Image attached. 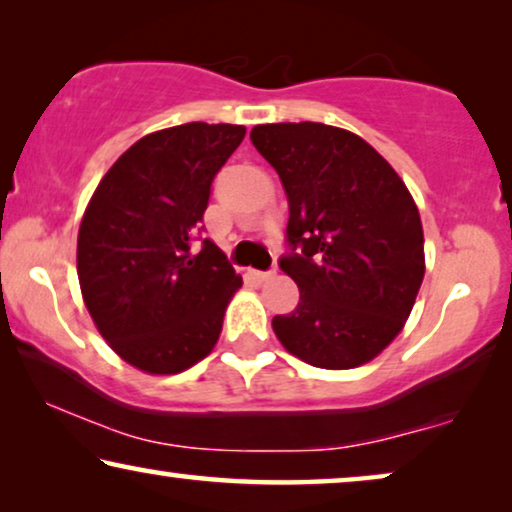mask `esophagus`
<instances>
[{"label":"esophagus","instance_id":"obj_1","mask_svg":"<svg viewBox=\"0 0 512 512\" xmlns=\"http://www.w3.org/2000/svg\"><path fill=\"white\" fill-rule=\"evenodd\" d=\"M255 276H257L259 280H269V278L276 276V269H269V271H255Z\"/></svg>","mask_w":512,"mask_h":512}]
</instances>
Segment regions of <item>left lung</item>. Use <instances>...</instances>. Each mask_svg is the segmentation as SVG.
<instances>
[{
  "instance_id": "1",
  "label": "left lung",
  "mask_w": 512,
  "mask_h": 512,
  "mask_svg": "<svg viewBox=\"0 0 512 512\" xmlns=\"http://www.w3.org/2000/svg\"><path fill=\"white\" fill-rule=\"evenodd\" d=\"M250 141L285 187L287 255L299 287L273 331L318 369H355L399 334L424 278L420 213L383 155L322 122L257 125Z\"/></svg>"
}]
</instances>
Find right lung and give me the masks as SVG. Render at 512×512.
Instances as JSON below:
<instances>
[{
  "label": "right lung",
  "mask_w": 512,
  "mask_h": 512,
  "mask_svg": "<svg viewBox=\"0 0 512 512\" xmlns=\"http://www.w3.org/2000/svg\"><path fill=\"white\" fill-rule=\"evenodd\" d=\"M246 136L187 122L148 134L97 185L78 229L83 301L118 355L146 373H181L218 343L243 285L201 220L211 185Z\"/></svg>",
  "instance_id": "obj_1"
}]
</instances>
